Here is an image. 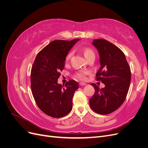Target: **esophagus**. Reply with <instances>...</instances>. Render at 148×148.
Here are the masks:
<instances>
[{
  "instance_id": "esophagus-1",
  "label": "esophagus",
  "mask_w": 148,
  "mask_h": 148,
  "mask_svg": "<svg viewBox=\"0 0 148 148\" xmlns=\"http://www.w3.org/2000/svg\"><path fill=\"white\" fill-rule=\"evenodd\" d=\"M86 83H83V82L79 83V86H85V85H86Z\"/></svg>"
}]
</instances>
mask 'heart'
Returning <instances> with one entry per match:
<instances>
[{"mask_svg": "<svg viewBox=\"0 0 148 148\" xmlns=\"http://www.w3.org/2000/svg\"><path fill=\"white\" fill-rule=\"evenodd\" d=\"M83 54L85 57V58H88L89 56L92 53H94L93 51L91 50V49H89V48H84L83 49ZM71 55H72V52H70L68 55L66 56V59H69L71 57ZM89 73V71H79V72L77 73V75H76V77H77L79 79H85L86 78V75Z\"/></svg>", "mask_w": 148, "mask_h": 148, "instance_id": "obj_1", "label": "heart"}]
</instances>
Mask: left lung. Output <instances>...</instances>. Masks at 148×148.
<instances>
[{
    "label": "left lung",
    "instance_id": "8db88e82",
    "mask_svg": "<svg viewBox=\"0 0 148 148\" xmlns=\"http://www.w3.org/2000/svg\"><path fill=\"white\" fill-rule=\"evenodd\" d=\"M99 52L101 66L96 79L105 84L102 89L95 83V92L89 105L95 112L106 115L119 109L127 97L131 81V70L123 52L105 39L93 40Z\"/></svg>",
    "mask_w": 148,
    "mask_h": 148
}]
</instances>
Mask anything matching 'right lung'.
Returning <instances> with one entry per match:
<instances>
[{"label":"right lung","mask_w":148,"mask_h":148,"mask_svg":"<svg viewBox=\"0 0 148 148\" xmlns=\"http://www.w3.org/2000/svg\"><path fill=\"white\" fill-rule=\"evenodd\" d=\"M79 40L52 41L38 53L33 63L31 71L33 96L39 108L50 117H64L72 109L78 83L70 80L64 86L57 81L64 69L67 54Z\"/></svg>","instance_id":"add662e5"}]
</instances>
